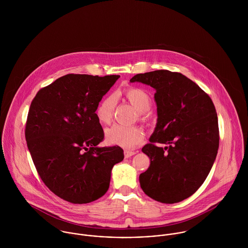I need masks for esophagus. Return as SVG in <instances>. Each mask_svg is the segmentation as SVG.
Returning <instances> with one entry per match:
<instances>
[{"mask_svg": "<svg viewBox=\"0 0 248 248\" xmlns=\"http://www.w3.org/2000/svg\"><path fill=\"white\" fill-rule=\"evenodd\" d=\"M137 153H138L137 151H130V150H125V151H124V155H125V157H126V158H128V157H131L132 155H136Z\"/></svg>", "mask_w": 248, "mask_h": 248, "instance_id": "esophagus-1", "label": "esophagus"}]
</instances>
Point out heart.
I'll return each instance as SVG.
<instances>
[{
    "label": "heart",
    "mask_w": 248,
    "mask_h": 248,
    "mask_svg": "<svg viewBox=\"0 0 248 248\" xmlns=\"http://www.w3.org/2000/svg\"><path fill=\"white\" fill-rule=\"evenodd\" d=\"M125 98L138 109L139 118L147 121L149 118L148 110L152 106V98L149 93L139 87H129L122 92ZM115 108V97L107 95L96 108V117L101 124H108L113 116ZM107 141L126 149L135 148L144 140V132L139 126H123L115 124L108 128L105 132Z\"/></svg>",
    "instance_id": "heart-1"
}]
</instances>
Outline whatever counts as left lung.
Listing matches in <instances>:
<instances>
[{"label": "left lung", "mask_w": 248, "mask_h": 248, "mask_svg": "<svg viewBox=\"0 0 248 248\" xmlns=\"http://www.w3.org/2000/svg\"><path fill=\"white\" fill-rule=\"evenodd\" d=\"M155 89L157 123L150 143L142 148L151 164L140 176L143 192L162 203L192 196L204 182L216 159L219 132L210 96L179 72L167 70L135 75ZM156 142L165 143L158 147Z\"/></svg>", "instance_id": "obj_1"}]
</instances>
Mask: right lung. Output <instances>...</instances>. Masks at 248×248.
I'll use <instances>...</instances> for the list:
<instances>
[{
    "instance_id": "1",
    "label": "right lung",
    "mask_w": 248,
    "mask_h": 248,
    "mask_svg": "<svg viewBox=\"0 0 248 248\" xmlns=\"http://www.w3.org/2000/svg\"><path fill=\"white\" fill-rule=\"evenodd\" d=\"M119 75L67 74L42 88L28 113L25 136L38 175L56 196L74 204L106 194L119 146L98 147L104 132L96 108Z\"/></svg>"
}]
</instances>
